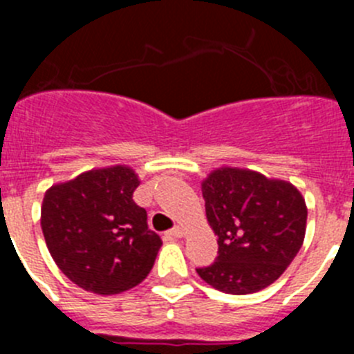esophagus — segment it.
Here are the masks:
<instances>
[{"instance_id": "34e87169", "label": "esophagus", "mask_w": 354, "mask_h": 354, "mask_svg": "<svg viewBox=\"0 0 354 354\" xmlns=\"http://www.w3.org/2000/svg\"><path fill=\"white\" fill-rule=\"evenodd\" d=\"M183 236H184V230L179 227L171 228V230H168L167 232V239H179V237H183Z\"/></svg>"}]
</instances>
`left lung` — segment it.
Instances as JSON below:
<instances>
[{"instance_id":"obj_1","label":"left lung","mask_w":354,"mask_h":354,"mask_svg":"<svg viewBox=\"0 0 354 354\" xmlns=\"http://www.w3.org/2000/svg\"><path fill=\"white\" fill-rule=\"evenodd\" d=\"M218 257L196 273L227 294H252L282 277L305 239L306 205L287 180L223 167L202 183Z\"/></svg>"}]
</instances>
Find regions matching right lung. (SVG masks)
Segmentation results:
<instances>
[{"label": "right lung", "mask_w": 354, "mask_h": 354, "mask_svg": "<svg viewBox=\"0 0 354 354\" xmlns=\"http://www.w3.org/2000/svg\"><path fill=\"white\" fill-rule=\"evenodd\" d=\"M138 175L126 165L97 168L51 186L40 225L53 261L77 287L118 294L150 273L162 241L134 204Z\"/></svg>", "instance_id": "add662e5"}]
</instances>
